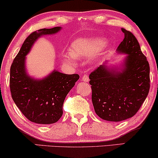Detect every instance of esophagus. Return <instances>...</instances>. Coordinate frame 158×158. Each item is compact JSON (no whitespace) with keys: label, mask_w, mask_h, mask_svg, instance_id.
<instances>
[{"label":"esophagus","mask_w":158,"mask_h":158,"mask_svg":"<svg viewBox=\"0 0 158 158\" xmlns=\"http://www.w3.org/2000/svg\"><path fill=\"white\" fill-rule=\"evenodd\" d=\"M81 79H82V81H85V82H88L89 80H90V79H89L88 75H87V74H84Z\"/></svg>","instance_id":"obj_1"}]
</instances>
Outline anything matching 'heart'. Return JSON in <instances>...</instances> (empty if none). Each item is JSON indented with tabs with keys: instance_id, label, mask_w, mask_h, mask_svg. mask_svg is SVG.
<instances>
[{
	"instance_id": "b5f03b06",
	"label": "heart",
	"mask_w": 158,
	"mask_h": 158,
	"mask_svg": "<svg viewBox=\"0 0 158 158\" xmlns=\"http://www.w3.org/2000/svg\"><path fill=\"white\" fill-rule=\"evenodd\" d=\"M106 40L98 37H80L74 40L71 44V50L64 53V60L71 64H75L77 58L87 57L91 55H99L107 46Z\"/></svg>"
}]
</instances>
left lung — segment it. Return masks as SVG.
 <instances>
[{
	"mask_svg": "<svg viewBox=\"0 0 158 158\" xmlns=\"http://www.w3.org/2000/svg\"><path fill=\"white\" fill-rule=\"evenodd\" d=\"M124 34L117 51L127 56L118 71L105 64L89 76L95 112L101 118L121 121L134 116L147 97L150 88L149 64L132 32Z\"/></svg>",
	"mask_w": 158,
	"mask_h": 158,
	"instance_id": "left-lung-1",
	"label": "left lung"
}]
</instances>
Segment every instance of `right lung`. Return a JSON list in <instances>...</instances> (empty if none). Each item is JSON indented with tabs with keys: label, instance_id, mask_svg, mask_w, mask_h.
Here are the masks:
<instances>
[{
	"label": "right lung",
	"instance_id": "1",
	"mask_svg": "<svg viewBox=\"0 0 158 158\" xmlns=\"http://www.w3.org/2000/svg\"><path fill=\"white\" fill-rule=\"evenodd\" d=\"M61 27L42 28L28 36L15 56L10 68V91L15 104L27 119L39 124H51L62 117L64 98L76 81L78 74H65L54 70L48 77L35 79L26 73V56L39 37L54 35Z\"/></svg>",
	"mask_w": 158,
	"mask_h": 158
}]
</instances>
